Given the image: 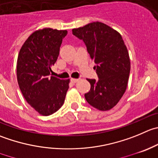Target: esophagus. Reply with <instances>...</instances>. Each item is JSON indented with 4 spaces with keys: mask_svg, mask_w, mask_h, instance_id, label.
I'll return each instance as SVG.
<instances>
[{
    "mask_svg": "<svg viewBox=\"0 0 158 158\" xmlns=\"http://www.w3.org/2000/svg\"><path fill=\"white\" fill-rule=\"evenodd\" d=\"M71 81H72V82H74V83H75V82H77L78 81H79V79H75V78H72Z\"/></svg>",
    "mask_w": 158,
    "mask_h": 158,
    "instance_id": "esophagus-1",
    "label": "esophagus"
}]
</instances>
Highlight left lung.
Instances as JSON below:
<instances>
[{
  "instance_id": "1",
  "label": "left lung",
  "mask_w": 158,
  "mask_h": 158,
  "mask_svg": "<svg viewBox=\"0 0 158 158\" xmlns=\"http://www.w3.org/2000/svg\"><path fill=\"white\" fill-rule=\"evenodd\" d=\"M73 34L85 42L96 64L99 80L87 79L91 88L85 99L101 111L111 110L124 94L131 71L129 52L121 35L99 21L73 29Z\"/></svg>"
}]
</instances>
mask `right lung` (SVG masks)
<instances>
[{"instance_id":"right-lung-1","label":"right lung","mask_w":158,"mask_h":158,"mask_svg":"<svg viewBox=\"0 0 158 158\" xmlns=\"http://www.w3.org/2000/svg\"><path fill=\"white\" fill-rule=\"evenodd\" d=\"M66 30L45 27L34 31L20 49L17 79L27 103L42 116H49L65 102L70 79L50 76Z\"/></svg>"}]
</instances>
